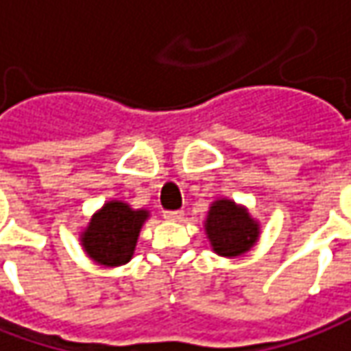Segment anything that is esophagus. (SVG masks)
Returning <instances> with one entry per match:
<instances>
[{
  "mask_svg": "<svg viewBox=\"0 0 351 351\" xmlns=\"http://www.w3.org/2000/svg\"><path fill=\"white\" fill-rule=\"evenodd\" d=\"M163 217L167 221H180L184 217V213L180 212V210H176V212H165Z\"/></svg>",
  "mask_w": 351,
  "mask_h": 351,
  "instance_id": "esophagus-1",
  "label": "esophagus"
}]
</instances>
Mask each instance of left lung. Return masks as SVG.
Wrapping results in <instances>:
<instances>
[{
  "label": "left lung",
  "instance_id": "8db88e82",
  "mask_svg": "<svg viewBox=\"0 0 351 351\" xmlns=\"http://www.w3.org/2000/svg\"><path fill=\"white\" fill-rule=\"evenodd\" d=\"M204 231L217 256L239 258L258 243L260 221L250 215L247 206L235 199L217 198L210 204Z\"/></svg>",
  "mask_w": 351,
  "mask_h": 351
}]
</instances>
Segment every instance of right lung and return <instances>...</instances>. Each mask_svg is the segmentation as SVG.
I'll list each match as a JSON object with an SVG mask.
<instances>
[{
  "label": "right lung",
  "mask_w": 351,
  "mask_h": 351,
  "mask_svg": "<svg viewBox=\"0 0 351 351\" xmlns=\"http://www.w3.org/2000/svg\"><path fill=\"white\" fill-rule=\"evenodd\" d=\"M149 215V210H134L124 199L104 202L79 231L83 252L103 268L124 266L134 256L139 231Z\"/></svg>",
  "instance_id": "1"
}]
</instances>
